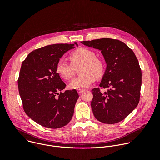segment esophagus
<instances>
[{
	"instance_id": "1",
	"label": "esophagus",
	"mask_w": 160,
	"mask_h": 160,
	"mask_svg": "<svg viewBox=\"0 0 160 160\" xmlns=\"http://www.w3.org/2000/svg\"><path fill=\"white\" fill-rule=\"evenodd\" d=\"M85 89H83V88H80V89H78V90H77V92H78V94H82L83 92H85Z\"/></svg>"
}]
</instances>
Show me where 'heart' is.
<instances>
[{"mask_svg":"<svg viewBox=\"0 0 160 160\" xmlns=\"http://www.w3.org/2000/svg\"><path fill=\"white\" fill-rule=\"evenodd\" d=\"M71 62L64 58H60L56 64V70L58 74L64 80L72 78L75 68H79V76L73 78L69 84L72 89L87 88L92 85L96 78H101L105 72V62L96 53L88 48H81L70 55Z\"/></svg>","mask_w":160,"mask_h":160,"instance_id":"obj_1","label":"heart"}]
</instances>
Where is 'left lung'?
<instances>
[{
    "label": "left lung",
    "mask_w": 160,
    "mask_h": 160,
    "mask_svg": "<svg viewBox=\"0 0 160 160\" xmlns=\"http://www.w3.org/2000/svg\"><path fill=\"white\" fill-rule=\"evenodd\" d=\"M82 43L101 51L107 64L99 85L92 90L91 107L95 118L106 124L124 120L138 105L142 72L133 51L120 40L103 38ZM107 88L106 91L101 89Z\"/></svg>",
    "instance_id": "1"
}]
</instances>
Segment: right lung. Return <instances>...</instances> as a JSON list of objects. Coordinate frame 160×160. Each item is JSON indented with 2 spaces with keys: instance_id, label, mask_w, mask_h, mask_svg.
Returning a JSON list of instances; mask_svg holds the SVG:
<instances>
[{
  "instance_id": "obj_1",
  "label": "right lung",
  "mask_w": 160,
  "mask_h": 160,
  "mask_svg": "<svg viewBox=\"0 0 160 160\" xmlns=\"http://www.w3.org/2000/svg\"><path fill=\"white\" fill-rule=\"evenodd\" d=\"M75 44L47 45L31 52L22 62L18 85L22 108L31 119L43 127H62L73 115L79 96L75 89L62 92L66 84L56 66Z\"/></svg>"
}]
</instances>
